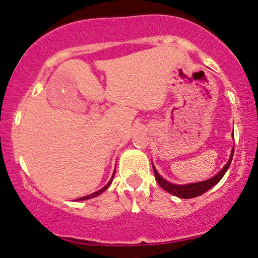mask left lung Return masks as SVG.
Here are the masks:
<instances>
[{
  "mask_svg": "<svg viewBox=\"0 0 258 258\" xmlns=\"http://www.w3.org/2000/svg\"><path fill=\"white\" fill-rule=\"evenodd\" d=\"M232 156H234V149H232L231 156H230V158H229L228 163L224 165V168L222 169V170L218 172L216 176H214L213 178L207 179V181H203V182L191 183V184H185V185L171 184V183L167 182L165 179H163L160 175H158L156 169H155V167L153 165L155 178H156V181L158 184H160L161 188L164 189L165 191H168L169 194H171V195L177 196V197H179V199H192V197H197V196L202 195V194H204V192H207L208 190L213 188L215 184H217V183L221 181V178L223 177L224 174L228 170L229 165H230V163H231Z\"/></svg>",
  "mask_w": 258,
  "mask_h": 258,
  "instance_id": "left-lung-1",
  "label": "left lung"
}]
</instances>
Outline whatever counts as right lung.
<instances>
[{"label": "right lung", "instance_id": "right-lung-1", "mask_svg": "<svg viewBox=\"0 0 258 258\" xmlns=\"http://www.w3.org/2000/svg\"><path fill=\"white\" fill-rule=\"evenodd\" d=\"M114 178V175H112V177H111V179ZM111 179L110 181H109V183L107 185L104 186V188H102L101 190H98V191H96V192H94V194H91V195H88V196H83V197H80V199H77V201H84V200H89V199H93V197H96V196H98L100 195V194H102L103 191H105V190L108 189V186L110 185V183H111Z\"/></svg>", "mask_w": 258, "mask_h": 258}]
</instances>
